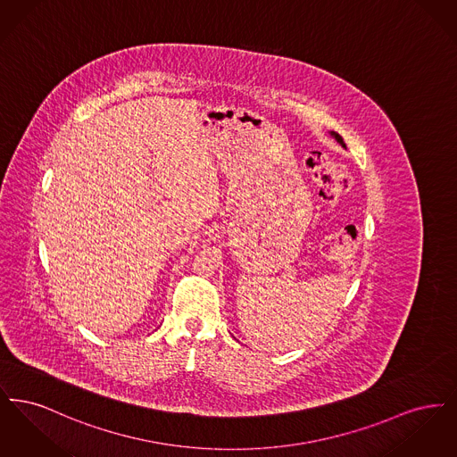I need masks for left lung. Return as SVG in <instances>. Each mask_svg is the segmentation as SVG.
Listing matches in <instances>:
<instances>
[{
	"instance_id": "1",
	"label": "left lung",
	"mask_w": 457,
	"mask_h": 457,
	"mask_svg": "<svg viewBox=\"0 0 457 457\" xmlns=\"http://www.w3.org/2000/svg\"><path fill=\"white\" fill-rule=\"evenodd\" d=\"M330 137H332V138H336V140H337V144H339L341 147H346V144L343 142V137H341L339 133H336V131H330Z\"/></svg>"
}]
</instances>
